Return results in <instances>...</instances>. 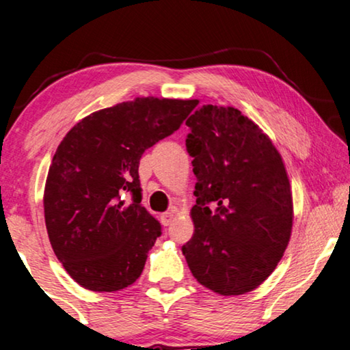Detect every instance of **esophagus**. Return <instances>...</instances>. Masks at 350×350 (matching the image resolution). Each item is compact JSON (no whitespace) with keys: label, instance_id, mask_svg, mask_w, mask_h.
Here are the masks:
<instances>
[{"label":"esophagus","instance_id":"obj_1","mask_svg":"<svg viewBox=\"0 0 350 350\" xmlns=\"http://www.w3.org/2000/svg\"><path fill=\"white\" fill-rule=\"evenodd\" d=\"M174 213H172V211H170V213H165V214H161V224H163V226H171V222L172 221H174Z\"/></svg>","mask_w":350,"mask_h":350}]
</instances>
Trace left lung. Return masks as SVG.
Masks as SVG:
<instances>
[{
	"label": "left lung",
	"instance_id": "obj_1",
	"mask_svg": "<svg viewBox=\"0 0 350 350\" xmlns=\"http://www.w3.org/2000/svg\"><path fill=\"white\" fill-rule=\"evenodd\" d=\"M185 124L198 183L193 237L183 253L204 288L245 295L275 270L290 241L295 214L285 163L267 134L234 107L202 105Z\"/></svg>",
	"mask_w": 350,
	"mask_h": 350
}]
</instances>
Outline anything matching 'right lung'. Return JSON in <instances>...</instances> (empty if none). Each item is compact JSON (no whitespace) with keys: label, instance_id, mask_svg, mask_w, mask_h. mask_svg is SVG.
Masks as SVG:
<instances>
[{"label":"right lung","instance_id":"right-lung-1","mask_svg":"<svg viewBox=\"0 0 350 350\" xmlns=\"http://www.w3.org/2000/svg\"><path fill=\"white\" fill-rule=\"evenodd\" d=\"M195 105L136 97L85 116L65 134L46 178L44 221L54 254L78 285L111 293L141 277L161 227L141 204L139 161Z\"/></svg>","mask_w":350,"mask_h":350}]
</instances>
